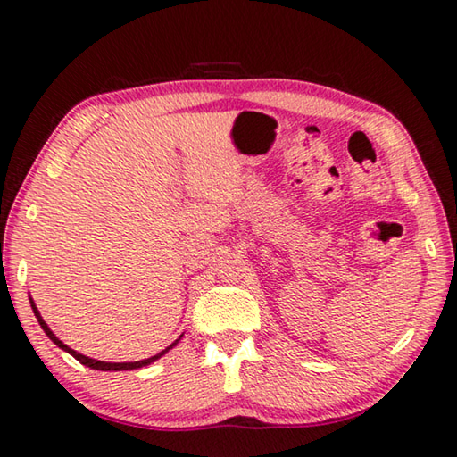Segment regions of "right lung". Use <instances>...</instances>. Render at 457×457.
<instances>
[{"label": "right lung", "mask_w": 457, "mask_h": 457, "mask_svg": "<svg viewBox=\"0 0 457 457\" xmlns=\"http://www.w3.org/2000/svg\"><path fill=\"white\" fill-rule=\"evenodd\" d=\"M29 303H31V310H33V313H36V318H37V321H39V326H41V329L46 331V336L52 339V342L57 345V347H62L63 352H68L70 355H73V358H76L79 363H84V366H87V368H91V370H102V371H121V370H137V368H144V366H149V363H154L155 360H160L162 355L165 353V352H170L173 345H176L179 339H176V342H173L170 347H165L163 352H160L157 355H152V358H147V360H142V361H126V363H112V361H97V360H91V358H87V355H81V353H78L76 350H71V347H68L65 345L60 337H57L52 329L47 328V323L44 321V318H41L39 315V312H37V308H36V303H33V300L29 297Z\"/></svg>", "instance_id": "1"}]
</instances>
